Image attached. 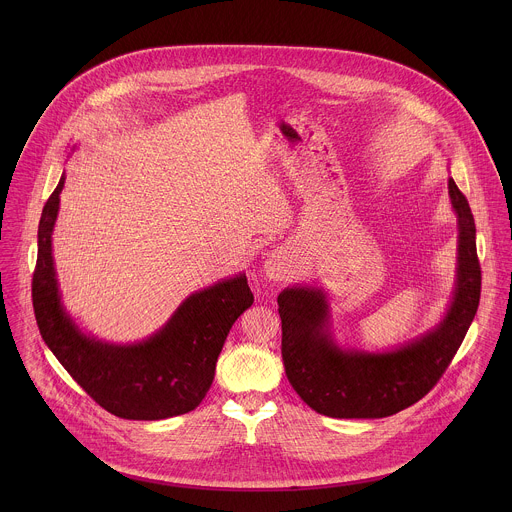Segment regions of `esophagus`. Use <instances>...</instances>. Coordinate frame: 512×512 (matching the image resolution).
<instances>
[{"instance_id":"obj_1","label":"esophagus","mask_w":512,"mask_h":512,"mask_svg":"<svg viewBox=\"0 0 512 512\" xmlns=\"http://www.w3.org/2000/svg\"><path fill=\"white\" fill-rule=\"evenodd\" d=\"M264 276L268 278V282H282L284 278H288L295 268L293 256L288 248H276L272 250L266 260H264Z\"/></svg>"}]
</instances>
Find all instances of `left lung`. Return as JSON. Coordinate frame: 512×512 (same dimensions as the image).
I'll return each mask as SVG.
<instances>
[{
    "label": "left lung",
    "instance_id": "obj_1",
    "mask_svg": "<svg viewBox=\"0 0 512 512\" xmlns=\"http://www.w3.org/2000/svg\"><path fill=\"white\" fill-rule=\"evenodd\" d=\"M457 215V274L449 307L438 325L392 351L341 347L331 331L321 288L293 286L278 295L282 359L301 400L329 418H386L422 400L455 357L477 313L481 266L475 220L455 181H447Z\"/></svg>",
    "mask_w": 512,
    "mask_h": 512
}]
</instances>
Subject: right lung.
Returning <instances> with one entry per match:
<instances>
[{
    "label": "right lung",
    "mask_w": 512,
    "mask_h": 512,
    "mask_svg": "<svg viewBox=\"0 0 512 512\" xmlns=\"http://www.w3.org/2000/svg\"><path fill=\"white\" fill-rule=\"evenodd\" d=\"M65 173L39 220L33 309L43 341L104 410L126 420H165L207 396L234 321L254 303L246 274L191 293L169 321L140 343L116 345L84 333L67 313L53 260V228Z\"/></svg>",
    "instance_id": "right-lung-1"
}]
</instances>
